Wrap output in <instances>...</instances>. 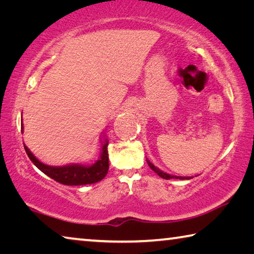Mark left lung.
<instances>
[{
	"label": "left lung",
	"instance_id": "obj_1",
	"mask_svg": "<svg viewBox=\"0 0 254 254\" xmlns=\"http://www.w3.org/2000/svg\"><path fill=\"white\" fill-rule=\"evenodd\" d=\"M147 162H148L150 168H151L154 171V173H156L158 176H160V177L163 178V179H171V178H175V179H190L189 177H179V176H171L169 174H166V173H163V171H161L159 168H157L156 166H153L149 160H147Z\"/></svg>",
	"mask_w": 254,
	"mask_h": 254
}]
</instances>
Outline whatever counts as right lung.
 <instances>
[{
	"label": "right lung",
	"instance_id": "add662e5",
	"mask_svg": "<svg viewBox=\"0 0 254 254\" xmlns=\"http://www.w3.org/2000/svg\"><path fill=\"white\" fill-rule=\"evenodd\" d=\"M21 130L23 131V124ZM107 145L109 141L104 140L101 151L100 159L91 166L81 165V163H71V165L63 166V167H54L42 163L41 161L33 156L31 151L24 144V150L27 152L30 160L33 165L42 173L46 174L48 177L53 178L56 182L68 186H79V185H89L94 184L105 177L107 171H109V153H107Z\"/></svg>",
	"mask_w": 254,
	"mask_h": 254
}]
</instances>
